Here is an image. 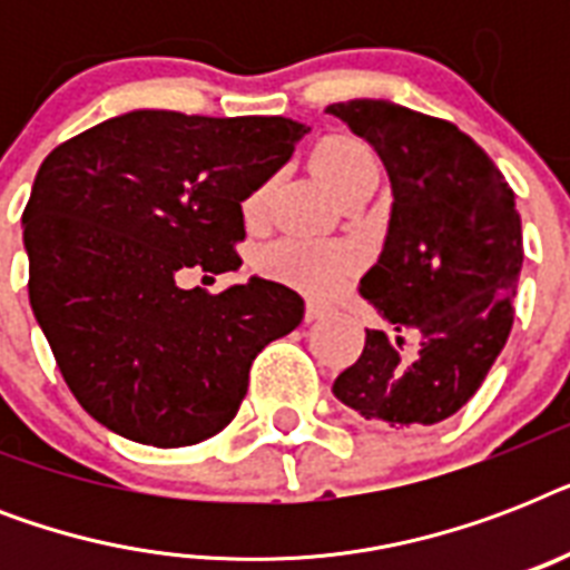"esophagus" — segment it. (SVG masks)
Instances as JSON below:
<instances>
[{"instance_id":"esophagus-1","label":"esophagus","mask_w":570,"mask_h":570,"mask_svg":"<svg viewBox=\"0 0 570 570\" xmlns=\"http://www.w3.org/2000/svg\"><path fill=\"white\" fill-rule=\"evenodd\" d=\"M328 313H331V307H325V304L307 302V307H304V320H307V322H320V320H325Z\"/></svg>"}]
</instances>
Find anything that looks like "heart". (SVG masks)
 Segmentation results:
<instances>
[{
  "label": "heart",
  "mask_w": 570,
  "mask_h": 570,
  "mask_svg": "<svg viewBox=\"0 0 570 570\" xmlns=\"http://www.w3.org/2000/svg\"><path fill=\"white\" fill-rule=\"evenodd\" d=\"M311 165L316 177L337 197L346 191L379 183V159L373 150L352 136H328L313 147ZM263 209V191L245 200V218L254 222ZM259 268L268 277L293 284L311 295H331L355 275L357 254L346 245H316V242L281 239L259 254Z\"/></svg>",
  "instance_id": "obj_1"
}]
</instances>
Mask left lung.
I'll list each match as a JSON object with an SVG mask.
<instances>
[{
	"mask_svg": "<svg viewBox=\"0 0 570 570\" xmlns=\"http://www.w3.org/2000/svg\"><path fill=\"white\" fill-rule=\"evenodd\" d=\"M325 111L375 147L393 189L384 245L361 281L387 328H366L334 396L375 425L441 423L482 387L512 331L523 266L514 191L450 120L384 100Z\"/></svg>",
	"mask_w": 570,
	"mask_h": 570,
	"instance_id": "left-lung-1",
	"label": "left lung"
}]
</instances>
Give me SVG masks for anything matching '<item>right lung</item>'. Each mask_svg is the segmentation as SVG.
Here are the masks:
<instances>
[{"instance_id":"add662e5","label":"right lung","mask_w":570,"mask_h":570,"mask_svg":"<svg viewBox=\"0 0 570 570\" xmlns=\"http://www.w3.org/2000/svg\"><path fill=\"white\" fill-rule=\"evenodd\" d=\"M304 132L289 118L145 109L43 159L22 209L29 302L97 423L174 450L236 416L254 357L302 322L304 298L263 277L218 295L177 277L242 266V200Z\"/></svg>"}]
</instances>
